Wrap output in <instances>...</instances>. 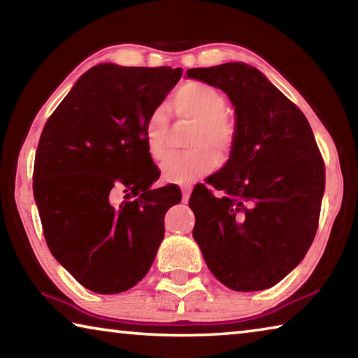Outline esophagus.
Here are the masks:
<instances>
[{
	"mask_svg": "<svg viewBox=\"0 0 358 358\" xmlns=\"http://www.w3.org/2000/svg\"><path fill=\"white\" fill-rule=\"evenodd\" d=\"M189 194H191L189 187H183V189H181V201H183V203L189 201Z\"/></svg>",
	"mask_w": 358,
	"mask_h": 358,
	"instance_id": "34e87169",
	"label": "esophagus"
}]
</instances>
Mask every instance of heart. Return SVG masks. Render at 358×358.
Instances as JSON below:
<instances>
[{"instance_id":"b5f03b06","label":"heart","mask_w":358,"mask_h":358,"mask_svg":"<svg viewBox=\"0 0 358 358\" xmlns=\"http://www.w3.org/2000/svg\"><path fill=\"white\" fill-rule=\"evenodd\" d=\"M169 107L178 120L196 121L187 148L173 155L162 164V177L171 183L191 185L213 172L217 159H226L237 142V124L227 117V99L221 90L205 82H187L173 93ZM145 145L156 162L169 153V112L164 106L155 107L145 121Z\"/></svg>"}]
</instances>
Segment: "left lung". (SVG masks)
I'll return each instance as SVG.
<instances>
[{
  "instance_id": "obj_1",
  "label": "left lung",
  "mask_w": 358,
  "mask_h": 358,
  "mask_svg": "<svg viewBox=\"0 0 358 358\" xmlns=\"http://www.w3.org/2000/svg\"><path fill=\"white\" fill-rule=\"evenodd\" d=\"M222 90L237 113L229 161L194 187L192 237L211 273L241 292L264 290L290 273L316 237L325 164L303 112L262 72L245 63L186 71Z\"/></svg>"
}]
</instances>
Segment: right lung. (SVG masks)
Masks as SVG:
<instances>
[{"label": "right lung", "instance_id": "1", "mask_svg": "<svg viewBox=\"0 0 358 358\" xmlns=\"http://www.w3.org/2000/svg\"><path fill=\"white\" fill-rule=\"evenodd\" d=\"M183 69L98 64L50 115L36 150L33 192L47 246L83 287L124 292L143 280L164 238V215L181 201L159 178L145 121ZM117 193L134 196L113 206Z\"/></svg>", "mask_w": 358, "mask_h": 358}]
</instances>
